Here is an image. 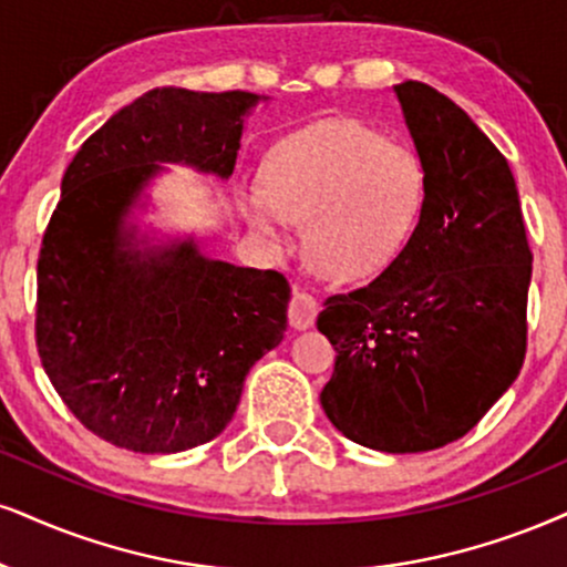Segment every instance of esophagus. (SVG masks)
I'll list each match as a JSON object with an SVG mask.
<instances>
[{"label": "esophagus", "mask_w": 567, "mask_h": 567, "mask_svg": "<svg viewBox=\"0 0 567 567\" xmlns=\"http://www.w3.org/2000/svg\"><path fill=\"white\" fill-rule=\"evenodd\" d=\"M318 310L320 305L316 297L307 295L302 289H295V295H291V302H289V323L299 328V331H302V328H310L316 323Z\"/></svg>", "instance_id": "esophagus-1"}]
</instances>
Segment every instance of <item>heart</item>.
<instances>
[{
	"label": "heart",
	"instance_id": "obj_1",
	"mask_svg": "<svg viewBox=\"0 0 567 567\" xmlns=\"http://www.w3.org/2000/svg\"><path fill=\"white\" fill-rule=\"evenodd\" d=\"M425 199V167L410 144L358 121H326L272 152L265 184L239 192L249 228L284 244L305 223L310 268L331 281L379 276L408 247Z\"/></svg>",
	"mask_w": 567,
	"mask_h": 567
}]
</instances>
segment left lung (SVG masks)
I'll return each mask as SVG.
<instances>
[{
	"mask_svg": "<svg viewBox=\"0 0 567 567\" xmlns=\"http://www.w3.org/2000/svg\"><path fill=\"white\" fill-rule=\"evenodd\" d=\"M394 94L425 167L421 218L381 276L326 299L318 331L337 349L328 421L404 454L457 442L518 379L534 255L513 171L484 131L429 83Z\"/></svg>",
	"mask_w": 567,
	"mask_h": 567,
	"instance_id": "obj_1",
	"label": "left lung"
}]
</instances>
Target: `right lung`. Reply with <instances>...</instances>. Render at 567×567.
Instances as JSON below:
<instances>
[{"instance_id":"add662e5","label":"right lung","mask_w":567,"mask_h":567,"mask_svg":"<svg viewBox=\"0 0 567 567\" xmlns=\"http://www.w3.org/2000/svg\"><path fill=\"white\" fill-rule=\"evenodd\" d=\"M249 91H146L68 165L39 251L37 349L68 410L104 442L184 452L234 417L249 368L281 344L289 281L209 260L194 239L138 247L123 228L163 165L228 178Z\"/></svg>"}]
</instances>
